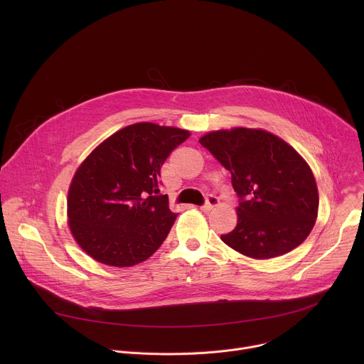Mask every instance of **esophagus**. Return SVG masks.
<instances>
[{
	"mask_svg": "<svg viewBox=\"0 0 364 364\" xmlns=\"http://www.w3.org/2000/svg\"><path fill=\"white\" fill-rule=\"evenodd\" d=\"M219 203V200H218V197L216 196H213V194H207L205 196V201H204V204L201 205V210H204V212H209V210H212L213 207Z\"/></svg>",
	"mask_w": 364,
	"mask_h": 364,
	"instance_id": "34e87169",
	"label": "esophagus"
}]
</instances>
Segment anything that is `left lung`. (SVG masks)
<instances>
[{
  "mask_svg": "<svg viewBox=\"0 0 364 364\" xmlns=\"http://www.w3.org/2000/svg\"><path fill=\"white\" fill-rule=\"evenodd\" d=\"M200 144L232 174L237 225L220 239L256 259L284 255L313 230L318 190L313 171L285 141L262 129L209 132Z\"/></svg>",
  "mask_w": 364,
  "mask_h": 364,
  "instance_id": "obj_1",
  "label": "left lung"
}]
</instances>
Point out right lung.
<instances>
[{"label": "right lung", "mask_w": 364, "mask_h": 364, "mask_svg": "<svg viewBox=\"0 0 364 364\" xmlns=\"http://www.w3.org/2000/svg\"><path fill=\"white\" fill-rule=\"evenodd\" d=\"M190 132L149 122L103 141L77 168L68 197L69 228L97 262H144L170 233L177 215L160 194V170Z\"/></svg>", "instance_id": "1"}]
</instances>
